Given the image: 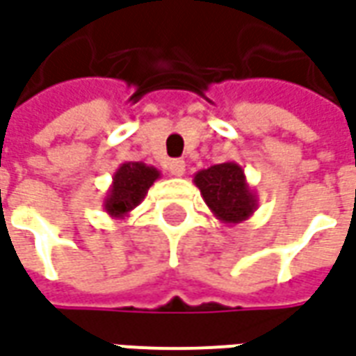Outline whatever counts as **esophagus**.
<instances>
[{
  "mask_svg": "<svg viewBox=\"0 0 356 356\" xmlns=\"http://www.w3.org/2000/svg\"><path fill=\"white\" fill-rule=\"evenodd\" d=\"M170 173L175 177H183L185 175V161L183 160H171L170 161Z\"/></svg>",
  "mask_w": 356,
  "mask_h": 356,
  "instance_id": "esophagus-1",
  "label": "esophagus"
}]
</instances>
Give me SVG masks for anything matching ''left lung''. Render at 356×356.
Here are the masks:
<instances>
[{
  "label": "left lung",
  "mask_w": 356,
  "mask_h": 356,
  "mask_svg": "<svg viewBox=\"0 0 356 356\" xmlns=\"http://www.w3.org/2000/svg\"><path fill=\"white\" fill-rule=\"evenodd\" d=\"M193 181L200 188L206 206L225 225L247 221L258 208V196L237 161H223L200 170Z\"/></svg>",
  "instance_id": "obj_1"
}]
</instances>
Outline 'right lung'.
Instances as JSON below:
<instances>
[{
    "mask_svg": "<svg viewBox=\"0 0 356 356\" xmlns=\"http://www.w3.org/2000/svg\"><path fill=\"white\" fill-rule=\"evenodd\" d=\"M158 179H160V171L143 161L121 163L113 173V181L104 198L106 213L113 220H125L143 202L148 188Z\"/></svg>",
    "mask_w": 356,
    "mask_h": 356,
    "instance_id": "obj_1",
    "label": "right lung"
}]
</instances>
